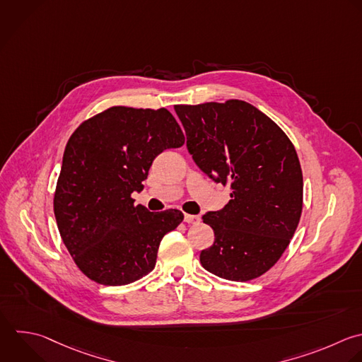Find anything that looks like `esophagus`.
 Wrapping results in <instances>:
<instances>
[{
    "instance_id": "obj_1",
    "label": "esophagus",
    "mask_w": 362,
    "mask_h": 362,
    "mask_svg": "<svg viewBox=\"0 0 362 362\" xmlns=\"http://www.w3.org/2000/svg\"><path fill=\"white\" fill-rule=\"evenodd\" d=\"M184 221H185L187 223H198V222H199V216H198V215L185 214V215H184Z\"/></svg>"
}]
</instances>
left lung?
I'll return each instance as SVG.
<instances>
[{
	"label": "left lung",
	"instance_id": "1",
	"mask_svg": "<svg viewBox=\"0 0 362 362\" xmlns=\"http://www.w3.org/2000/svg\"><path fill=\"white\" fill-rule=\"evenodd\" d=\"M195 164L215 182L230 184V201L202 221L215 233L201 252L204 269L247 281L283 255L303 208V174L294 146L259 109L243 100L174 106Z\"/></svg>",
	"mask_w": 362,
	"mask_h": 362
}]
</instances>
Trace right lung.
<instances>
[{"label":"right lung","instance_id":"obj_1","mask_svg":"<svg viewBox=\"0 0 362 362\" xmlns=\"http://www.w3.org/2000/svg\"><path fill=\"white\" fill-rule=\"evenodd\" d=\"M185 137L167 109L110 107L71 136L54 197L61 238L78 267L105 286L148 274L163 236L184 219L178 209L150 212L132 192L154 158Z\"/></svg>","mask_w":362,"mask_h":362}]
</instances>
